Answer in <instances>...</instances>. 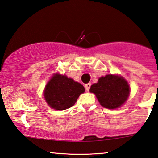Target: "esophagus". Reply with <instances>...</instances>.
Wrapping results in <instances>:
<instances>
[{"mask_svg":"<svg viewBox=\"0 0 158 158\" xmlns=\"http://www.w3.org/2000/svg\"><path fill=\"white\" fill-rule=\"evenodd\" d=\"M85 87V89H86V90H87V91H89V89H90V87H91V84H90V83L86 84Z\"/></svg>","mask_w":158,"mask_h":158,"instance_id":"esophagus-1","label":"esophagus"}]
</instances>
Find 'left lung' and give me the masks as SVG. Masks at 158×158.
Instances as JSON below:
<instances>
[{
  "label": "left lung",
  "instance_id": "8db88e82",
  "mask_svg": "<svg viewBox=\"0 0 158 158\" xmlns=\"http://www.w3.org/2000/svg\"><path fill=\"white\" fill-rule=\"evenodd\" d=\"M129 85L123 77L108 74L98 79V82L90 87L89 91L95 94L101 106L115 109L127 101L129 94Z\"/></svg>",
  "mask_w": 158,
  "mask_h": 158
}]
</instances>
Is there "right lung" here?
Masks as SVG:
<instances>
[{
	"mask_svg": "<svg viewBox=\"0 0 158 158\" xmlns=\"http://www.w3.org/2000/svg\"><path fill=\"white\" fill-rule=\"evenodd\" d=\"M85 91L81 84L66 76L56 74L47 84L44 96L48 106L58 110L71 108Z\"/></svg>",
	"mask_w": 158,
	"mask_h": 158,
	"instance_id": "add662e5",
	"label": "right lung"
}]
</instances>
